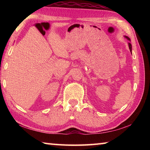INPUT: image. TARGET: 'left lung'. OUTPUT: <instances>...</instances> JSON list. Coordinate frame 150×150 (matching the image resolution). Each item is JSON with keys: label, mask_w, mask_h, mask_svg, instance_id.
Returning a JSON list of instances; mask_svg holds the SVG:
<instances>
[{"label": "left lung", "mask_w": 150, "mask_h": 150, "mask_svg": "<svg viewBox=\"0 0 150 150\" xmlns=\"http://www.w3.org/2000/svg\"><path fill=\"white\" fill-rule=\"evenodd\" d=\"M124 37L126 38L128 40V41H130V39L129 38L128 36H126V35H124ZM128 47H129V49H130V52L132 53V45L130 42H128Z\"/></svg>", "instance_id": "left-lung-1"}]
</instances>
